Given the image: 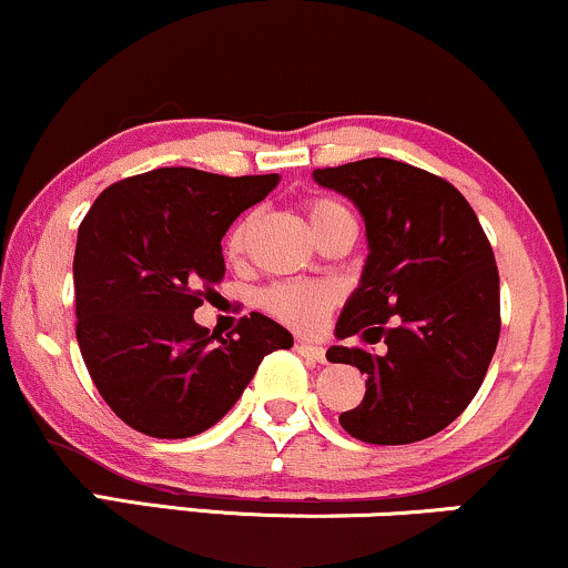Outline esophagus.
I'll return each instance as SVG.
<instances>
[{
  "label": "esophagus",
  "mask_w": 568,
  "mask_h": 568,
  "mask_svg": "<svg viewBox=\"0 0 568 568\" xmlns=\"http://www.w3.org/2000/svg\"><path fill=\"white\" fill-rule=\"evenodd\" d=\"M295 348H297V353H303V356L313 358V362H322V364L326 362V351L322 348V345H313V343H308V339H297Z\"/></svg>",
  "instance_id": "esophagus-1"
}]
</instances>
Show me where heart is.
I'll return each instance as SVG.
<instances>
[{"label":"heart","instance_id":"obj_1","mask_svg":"<svg viewBox=\"0 0 568 568\" xmlns=\"http://www.w3.org/2000/svg\"><path fill=\"white\" fill-rule=\"evenodd\" d=\"M348 212L343 204L332 202V199H313L308 204V217L313 231L324 225L326 220ZM252 225H255V215H244L236 220V225L229 231L225 239V255L231 260L244 257L246 244H250ZM335 303V292L326 284H308V282H282L273 284L260 295V305L271 313L278 322L295 326V329H316L324 322L326 311Z\"/></svg>","mask_w":568,"mask_h":568}]
</instances>
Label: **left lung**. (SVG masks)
<instances>
[{"instance_id": "obj_1", "label": "left lung", "mask_w": 568, "mask_h": 568, "mask_svg": "<svg viewBox=\"0 0 568 568\" xmlns=\"http://www.w3.org/2000/svg\"><path fill=\"white\" fill-rule=\"evenodd\" d=\"M362 212L369 255L339 313V339H385L383 356L332 345V364L366 375L339 425L366 444H415L463 415L499 339V273L468 199L444 178L396 159L313 170ZM394 318L390 327L384 324Z\"/></svg>"}]
</instances>
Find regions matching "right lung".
<instances>
[{
    "mask_svg": "<svg viewBox=\"0 0 568 568\" xmlns=\"http://www.w3.org/2000/svg\"><path fill=\"white\" fill-rule=\"evenodd\" d=\"M278 175L225 178L162 166L113 183L77 236V339L113 415L153 438H191L229 415L260 362L292 335L250 313L229 337L193 322L225 276L231 223Z\"/></svg>",
    "mask_w": 568,
    "mask_h": 568,
    "instance_id": "obj_1",
    "label": "right lung"
}]
</instances>
